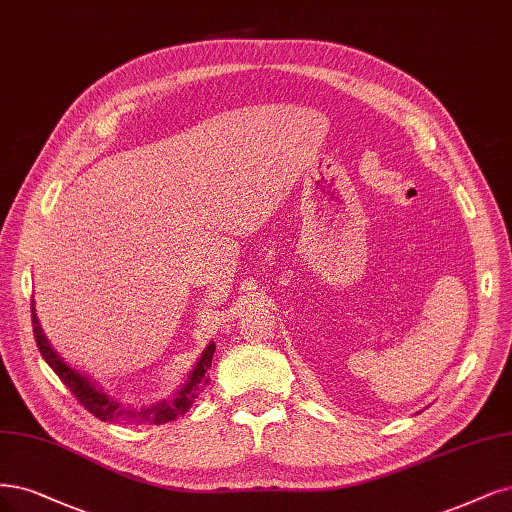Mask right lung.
Returning a JSON list of instances; mask_svg holds the SVG:
<instances>
[{
	"label": "right lung",
	"instance_id": "obj_1",
	"mask_svg": "<svg viewBox=\"0 0 512 512\" xmlns=\"http://www.w3.org/2000/svg\"><path fill=\"white\" fill-rule=\"evenodd\" d=\"M31 324H33L35 343H38L42 358L48 362V366L52 370H55L57 377L65 383L67 390L74 394V398L82 404V407L101 421H114V424H152V426L169 424V421H175L178 417H182L192 407V402H195V398L203 392V387L209 383L207 368L211 366V358H214V351H216L214 343L207 345L201 360L197 362L195 370H192L190 379L171 400L156 402V404H150V407H142V409H131V407H125L122 402H116L108 394H103L95 383H91L84 375H80L78 370L69 368L55 354V351H52V347L48 345L44 332L38 324V317H35L33 307H31Z\"/></svg>",
	"mask_w": 512,
	"mask_h": 512
}]
</instances>
